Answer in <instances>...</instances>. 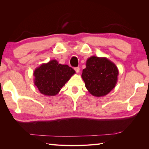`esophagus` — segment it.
I'll return each mask as SVG.
<instances>
[{
  "label": "esophagus",
  "mask_w": 149,
  "mask_h": 149,
  "mask_svg": "<svg viewBox=\"0 0 149 149\" xmlns=\"http://www.w3.org/2000/svg\"><path fill=\"white\" fill-rule=\"evenodd\" d=\"M74 70H75V71L77 73V74L80 72V68L79 67H75V68H74Z\"/></svg>",
  "instance_id": "1"
}]
</instances>
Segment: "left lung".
<instances>
[{"label": "left lung", "mask_w": 149, "mask_h": 149, "mask_svg": "<svg viewBox=\"0 0 149 149\" xmlns=\"http://www.w3.org/2000/svg\"><path fill=\"white\" fill-rule=\"evenodd\" d=\"M118 73L116 65L109 59L93 56L87 59L81 77L90 93L100 97L106 95L115 88Z\"/></svg>", "instance_id": "left-lung-1"}]
</instances>
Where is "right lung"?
Segmentation results:
<instances>
[{
	"label": "right lung",
	"mask_w": 149,
	"mask_h": 149,
	"mask_svg": "<svg viewBox=\"0 0 149 149\" xmlns=\"http://www.w3.org/2000/svg\"><path fill=\"white\" fill-rule=\"evenodd\" d=\"M75 72L67 65L59 64L56 59L42 63L34 71V84L45 96H55Z\"/></svg>",
	"instance_id": "obj_1"
}]
</instances>
